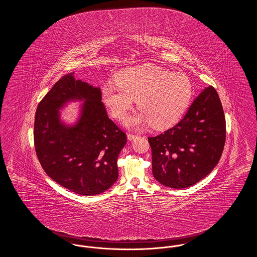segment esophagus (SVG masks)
<instances>
[{"instance_id": "1", "label": "esophagus", "mask_w": 257, "mask_h": 257, "mask_svg": "<svg viewBox=\"0 0 257 257\" xmlns=\"http://www.w3.org/2000/svg\"><path fill=\"white\" fill-rule=\"evenodd\" d=\"M137 137H138V135L133 134V133H128V135H127V138H128L129 141L134 140L135 138H137Z\"/></svg>"}]
</instances>
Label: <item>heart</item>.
<instances>
[{"label":"heart","instance_id":"obj_1","mask_svg":"<svg viewBox=\"0 0 257 257\" xmlns=\"http://www.w3.org/2000/svg\"><path fill=\"white\" fill-rule=\"evenodd\" d=\"M102 96L110 114L122 119L137 100L140 111L126 120L128 127L138 128L151 123L166 128L176 122L189 107L193 86L185 74L153 64L130 67L102 88Z\"/></svg>","mask_w":257,"mask_h":257}]
</instances>
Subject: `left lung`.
Returning <instances> with one entry per match:
<instances>
[{"mask_svg": "<svg viewBox=\"0 0 257 257\" xmlns=\"http://www.w3.org/2000/svg\"><path fill=\"white\" fill-rule=\"evenodd\" d=\"M148 142L153 176L162 185L183 189L203 179L219 163L225 143V117L216 89L204 88L179 122Z\"/></svg>", "mask_w": 257, "mask_h": 257, "instance_id": "left-lung-1", "label": "left lung"}]
</instances>
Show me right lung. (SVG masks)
I'll list each match as a JSON object with an SVG mask.
<instances>
[{"label":"right lung","instance_id":"add662e5","mask_svg":"<svg viewBox=\"0 0 257 257\" xmlns=\"http://www.w3.org/2000/svg\"><path fill=\"white\" fill-rule=\"evenodd\" d=\"M99 87L62 76L39 102L34 140L37 156L50 178L82 196L99 195L115 183L117 158L126 134L108 117ZM69 100H83L78 121L61 123L59 110Z\"/></svg>","mask_w":257,"mask_h":257}]
</instances>
